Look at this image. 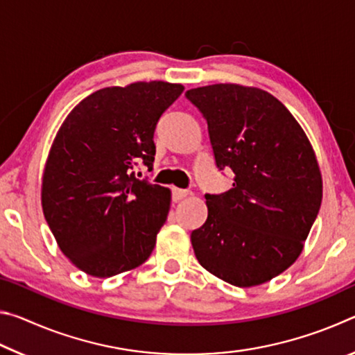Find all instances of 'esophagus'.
<instances>
[{
  "label": "esophagus",
  "instance_id": "1",
  "mask_svg": "<svg viewBox=\"0 0 355 355\" xmlns=\"http://www.w3.org/2000/svg\"><path fill=\"white\" fill-rule=\"evenodd\" d=\"M188 194H189L188 189H180V188H173V189H172L173 200H182V199H184V197L188 196Z\"/></svg>",
  "mask_w": 355,
  "mask_h": 355
}]
</instances>
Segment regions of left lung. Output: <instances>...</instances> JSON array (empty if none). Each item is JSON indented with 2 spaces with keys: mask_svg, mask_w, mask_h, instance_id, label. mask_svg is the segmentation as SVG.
I'll return each mask as SVG.
<instances>
[{
  "mask_svg": "<svg viewBox=\"0 0 355 355\" xmlns=\"http://www.w3.org/2000/svg\"><path fill=\"white\" fill-rule=\"evenodd\" d=\"M184 95L207 120L218 169L235 173L232 189L205 196L208 218L191 233L197 260L227 284L261 285L296 261L320 211L313 148L261 89L213 84Z\"/></svg>",
  "mask_w": 355,
  "mask_h": 355,
  "instance_id": "obj_1",
  "label": "left lung"
}]
</instances>
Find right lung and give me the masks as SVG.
I'll return each mask as SVG.
<instances>
[{"mask_svg": "<svg viewBox=\"0 0 355 355\" xmlns=\"http://www.w3.org/2000/svg\"><path fill=\"white\" fill-rule=\"evenodd\" d=\"M182 84L105 87L73 107L48 155L42 208L64 255L94 277L147 260L164 225L171 191L136 178L155 161L153 135Z\"/></svg>", "mask_w": 355, "mask_h": 355, "instance_id": "obj_1", "label": "right lung"}]
</instances>
